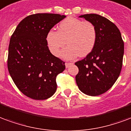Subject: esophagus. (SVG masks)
Listing matches in <instances>:
<instances>
[{
    "label": "esophagus",
    "instance_id": "34e87169",
    "mask_svg": "<svg viewBox=\"0 0 131 131\" xmlns=\"http://www.w3.org/2000/svg\"><path fill=\"white\" fill-rule=\"evenodd\" d=\"M72 64H73V63H72V62H66L65 63L66 67H67V68H68L69 67V66H70V65H71Z\"/></svg>",
    "mask_w": 131,
    "mask_h": 131
}]
</instances>
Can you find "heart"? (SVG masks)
<instances>
[{
  "label": "heart",
  "instance_id": "heart-1",
  "mask_svg": "<svg viewBox=\"0 0 131 131\" xmlns=\"http://www.w3.org/2000/svg\"><path fill=\"white\" fill-rule=\"evenodd\" d=\"M46 39L49 50L54 56H58L61 48L67 42L69 46L62 53L63 58L73 59L78 55L84 57L90 54L95 46L96 30L90 21L69 16L60 23L58 31H48Z\"/></svg>",
  "mask_w": 131,
  "mask_h": 131
}]
</instances>
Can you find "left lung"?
I'll return each mask as SVG.
<instances>
[{
	"label": "left lung",
	"mask_w": 131,
	"mask_h": 131,
	"mask_svg": "<svg viewBox=\"0 0 131 131\" xmlns=\"http://www.w3.org/2000/svg\"><path fill=\"white\" fill-rule=\"evenodd\" d=\"M96 30V42L92 51L76 62L75 81L79 90L89 96H99L115 84L122 68L124 44L119 30L112 21L96 14L81 15Z\"/></svg>",
	"instance_id": "8db88e82"
}]
</instances>
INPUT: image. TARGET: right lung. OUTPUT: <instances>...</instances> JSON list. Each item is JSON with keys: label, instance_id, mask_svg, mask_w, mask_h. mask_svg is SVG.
I'll list each match as a JSON object with an SVG mask.
<instances>
[{"label": "right lung", "instance_id": "obj_1", "mask_svg": "<svg viewBox=\"0 0 131 131\" xmlns=\"http://www.w3.org/2000/svg\"><path fill=\"white\" fill-rule=\"evenodd\" d=\"M65 17L49 13L29 15L12 35L7 68L14 84L28 97L45 100L56 92V77L65 69V62L50 52L46 37Z\"/></svg>", "mask_w": 131, "mask_h": 131}]
</instances>
